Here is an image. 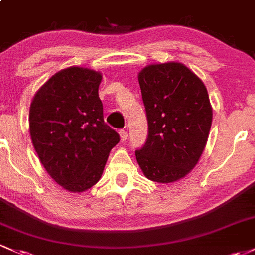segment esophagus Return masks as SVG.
<instances>
[{
	"mask_svg": "<svg viewBox=\"0 0 255 255\" xmlns=\"http://www.w3.org/2000/svg\"><path fill=\"white\" fill-rule=\"evenodd\" d=\"M120 136H121V141H126L128 139V133L126 132L125 129H121L120 130Z\"/></svg>",
	"mask_w": 255,
	"mask_h": 255,
	"instance_id": "34e87169",
	"label": "esophagus"
}]
</instances>
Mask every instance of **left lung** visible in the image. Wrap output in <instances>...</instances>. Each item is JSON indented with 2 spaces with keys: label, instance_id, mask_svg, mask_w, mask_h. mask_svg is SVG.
<instances>
[{
  "label": "left lung",
  "instance_id": "8db88e82",
  "mask_svg": "<svg viewBox=\"0 0 255 255\" xmlns=\"http://www.w3.org/2000/svg\"><path fill=\"white\" fill-rule=\"evenodd\" d=\"M138 78L147 138L136 161L150 180L177 181L196 166L208 139L213 114L206 86L180 63L149 65Z\"/></svg>",
  "mask_w": 255,
  "mask_h": 255
}]
</instances>
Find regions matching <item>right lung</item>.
Segmentation results:
<instances>
[{"instance_id": "1", "label": "right lung", "mask_w": 255, "mask_h": 255, "mask_svg": "<svg viewBox=\"0 0 255 255\" xmlns=\"http://www.w3.org/2000/svg\"><path fill=\"white\" fill-rule=\"evenodd\" d=\"M99 72L61 70L30 106V135L47 173L64 189L82 192L98 183L120 135L104 121Z\"/></svg>"}]
</instances>
